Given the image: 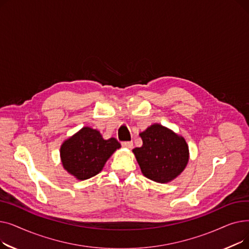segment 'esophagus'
Instances as JSON below:
<instances>
[{"label":"esophagus","mask_w":249,"mask_h":249,"mask_svg":"<svg viewBox=\"0 0 249 249\" xmlns=\"http://www.w3.org/2000/svg\"><path fill=\"white\" fill-rule=\"evenodd\" d=\"M122 146L125 147V148L130 149V148H132V146H133V142L132 141H124V142H122Z\"/></svg>","instance_id":"34e87169"}]
</instances>
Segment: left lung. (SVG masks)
Segmentation results:
<instances>
[{
    "label": "left lung",
    "instance_id": "left-lung-1",
    "mask_svg": "<svg viewBox=\"0 0 249 249\" xmlns=\"http://www.w3.org/2000/svg\"><path fill=\"white\" fill-rule=\"evenodd\" d=\"M139 135L143 144L132 151L143 176L166 184L184 172L190 159L184 137L159 123L150 125Z\"/></svg>",
    "mask_w": 249,
    "mask_h": 249
}]
</instances>
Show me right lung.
<instances>
[{
    "label": "right lung",
    "mask_w": 249,
    "mask_h": 249,
    "mask_svg": "<svg viewBox=\"0 0 249 249\" xmlns=\"http://www.w3.org/2000/svg\"><path fill=\"white\" fill-rule=\"evenodd\" d=\"M120 147L116 138L104 139L97 129L86 126L62 142L60 160L70 175L85 180L102 172L105 163Z\"/></svg>",
    "instance_id": "right-lung-1"
}]
</instances>
